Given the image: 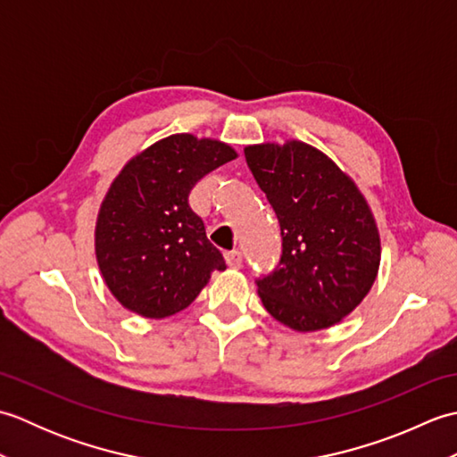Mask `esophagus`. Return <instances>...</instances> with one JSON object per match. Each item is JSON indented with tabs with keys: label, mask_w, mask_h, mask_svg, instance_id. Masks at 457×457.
<instances>
[{
	"label": "esophagus",
	"mask_w": 457,
	"mask_h": 457,
	"mask_svg": "<svg viewBox=\"0 0 457 457\" xmlns=\"http://www.w3.org/2000/svg\"><path fill=\"white\" fill-rule=\"evenodd\" d=\"M223 257H226V263L231 269H239L241 263H244V257H241L239 251H226V255Z\"/></svg>",
	"instance_id": "obj_1"
}]
</instances>
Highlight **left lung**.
Wrapping results in <instances>:
<instances>
[{
  "instance_id": "obj_1",
  "label": "left lung",
  "mask_w": 457,
  "mask_h": 457,
  "mask_svg": "<svg viewBox=\"0 0 457 457\" xmlns=\"http://www.w3.org/2000/svg\"><path fill=\"white\" fill-rule=\"evenodd\" d=\"M245 161L283 237L278 265L255 280L261 303L296 332L337 324L367 296L381 263L367 200L332 159L303 141L249 145Z\"/></svg>"
}]
</instances>
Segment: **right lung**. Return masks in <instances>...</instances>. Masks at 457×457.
<instances>
[{"instance_id":"right-lung-1","label":"right lung","mask_w":457,"mask_h":457,"mask_svg":"<svg viewBox=\"0 0 457 457\" xmlns=\"http://www.w3.org/2000/svg\"><path fill=\"white\" fill-rule=\"evenodd\" d=\"M236 157L226 143L177 133L125 164L96 223V257L121 306L145 318L172 316L194 303L213 270L226 269L188 194Z\"/></svg>"}]
</instances>
